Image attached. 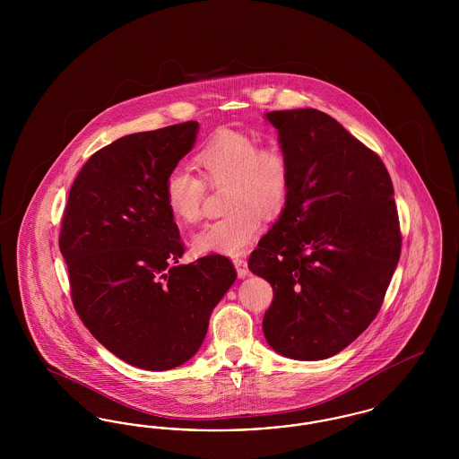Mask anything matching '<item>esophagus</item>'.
<instances>
[{"label": "esophagus", "instance_id": "1", "mask_svg": "<svg viewBox=\"0 0 459 459\" xmlns=\"http://www.w3.org/2000/svg\"><path fill=\"white\" fill-rule=\"evenodd\" d=\"M234 266L238 270V275L240 279L242 277H247L249 275V268H247V262L244 258H234Z\"/></svg>", "mask_w": 459, "mask_h": 459}]
</instances>
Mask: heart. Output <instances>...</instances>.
Segmentation results:
<instances>
[{"instance_id": "heart-1", "label": "heart", "mask_w": 459, "mask_h": 459, "mask_svg": "<svg viewBox=\"0 0 459 459\" xmlns=\"http://www.w3.org/2000/svg\"><path fill=\"white\" fill-rule=\"evenodd\" d=\"M199 175L175 167L163 182L169 212L184 225L203 213L206 187L227 186L223 219L206 223L193 239L197 255H239L262 232L264 215L282 213L292 193V160L279 143L260 144L239 131H220L197 152Z\"/></svg>"}]
</instances>
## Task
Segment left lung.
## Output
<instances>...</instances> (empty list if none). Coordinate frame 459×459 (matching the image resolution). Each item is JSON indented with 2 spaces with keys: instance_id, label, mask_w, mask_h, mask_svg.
Masks as SVG:
<instances>
[{
  "instance_id": "8db88e82",
  "label": "left lung",
  "mask_w": 459,
  "mask_h": 459,
  "mask_svg": "<svg viewBox=\"0 0 459 459\" xmlns=\"http://www.w3.org/2000/svg\"><path fill=\"white\" fill-rule=\"evenodd\" d=\"M292 160V193L247 266L273 287L268 344L294 359L348 348L384 303L401 255L391 175L380 156L318 109L268 111Z\"/></svg>"
}]
</instances>
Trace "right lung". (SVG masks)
Listing matches in <instances>:
<instances>
[{
	"mask_svg": "<svg viewBox=\"0 0 459 459\" xmlns=\"http://www.w3.org/2000/svg\"><path fill=\"white\" fill-rule=\"evenodd\" d=\"M197 122L137 132L92 154L70 187L60 251L74 307L115 356L143 370L193 358L238 273L221 255H184L163 182L196 139Z\"/></svg>",
	"mask_w": 459,
	"mask_h": 459,
	"instance_id": "1",
	"label": "right lung"
}]
</instances>
